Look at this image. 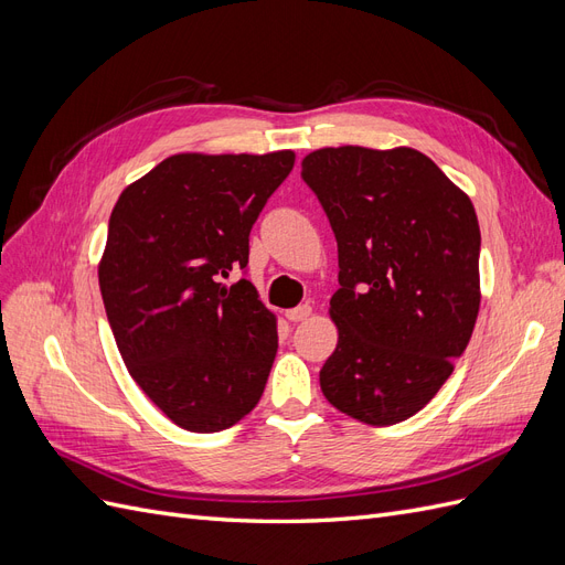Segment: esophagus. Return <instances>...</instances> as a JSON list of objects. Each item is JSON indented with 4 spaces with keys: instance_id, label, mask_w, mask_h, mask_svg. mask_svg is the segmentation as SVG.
Instances as JSON below:
<instances>
[{
    "instance_id": "34e87169",
    "label": "esophagus",
    "mask_w": 565,
    "mask_h": 565,
    "mask_svg": "<svg viewBox=\"0 0 565 565\" xmlns=\"http://www.w3.org/2000/svg\"><path fill=\"white\" fill-rule=\"evenodd\" d=\"M311 313H313L311 303H301V306H297V309H289L285 316H287V320L301 322V320H306V318H311Z\"/></svg>"
}]
</instances>
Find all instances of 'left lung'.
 <instances>
[{"label":"left lung","instance_id":"left-lung-1","mask_svg":"<svg viewBox=\"0 0 565 565\" xmlns=\"http://www.w3.org/2000/svg\"><path fill=\"white\" fill-rule=\"evenodd\" d=\"M301 177L339 249V341L320 388L358 422H403L448 382L481 309L473 204L407 146L320 148L301 160Z\"/></svg>","mask_w":565,"mask_h":565}]
</instances>
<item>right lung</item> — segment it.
<instances>
[{"label": "right lung", "mask_w": 565, "mask_h": 565, "mask_svg": "<svg viewBox=\"0 0 565 565\" xmlns=\"http://www.w3.org/2000/svg\"><path fill=\"white\" fill-rule=\"evenodd\" d=\"M295 167L292 150L266 156L179 152L117 198L100 297L119 355L146 396L177 426L214 434L259 403L278 322L249 280V231Z\"/></svg>", "instance_id": "add662e5"}]
</instances>
